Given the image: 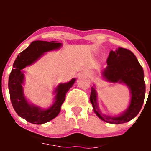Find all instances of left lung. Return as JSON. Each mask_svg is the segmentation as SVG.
<instances>
[{
	"instance_id": "obj_1",
	"label": "left lung",
	"mask_w": 151,
	"mask_h": 151,
	"mask_svg": "<svg viewBox=\"0 0 151 151\" xmlns=\"http://www.w3.org/2000/svg\"><path fill=\"white\" fill-rule=\"evenodd\" d=\"M106 63L107 66L102 72L103 78L113 83L124 84L129 88L131 93L129 107L118 116L103 114L97 106L95 87L91 88L90 101L94 113L101 120L111 124L125 123L138 115L144 104L145 96L144 70L132 52L122 47H119L115 51L111 50Z\"/></svg>"
}]
</instances>
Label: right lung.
I'll list each match as a JSON object with an SVG mask.
<instances>
[{
	"label": "right lung",
	"mask_w": 151,
	"mask_h": 151,
	"mask_svg": "<svg viewBox=\"0 0 151 151\" xmlns=\"http://www.w3.org/2000/svg\"><path fill=\"white\" fill-rule=\"evenodd\" d=\"M62 46V43L57 41H34L31 45L17 56L14 61L13 69L9 76L8 88L12 105L16 111L22 119L32 124H44L52 120L60 113L61 106L65 101L66 94L76 82L73 78L69 82L57 85L54 91L56 94L54 104L48 109H42L32 104L26 100L23 94L24 73L22 69L30 66L40 59L46 52L57 50Z\"/></svg>",
	"instance_id": "obj_1"
}]
</instances>
